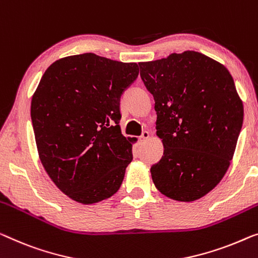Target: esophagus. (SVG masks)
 I'll return each mask as SVG.
<instances>
[{
    "mask_svg": "<svg viewBox=\"0 0 258 258\" xmlns=\"http://www.w3.org/2000/svg\"><path fill=\"white\" fill-rule=\"evenodd\" d=\"M149 136H151V134H149L148 131H144V132H142V134H141V137H140V141L144 142L146 140H148Z\"/></svg>",
    "mask_w": 258,
    "mask_h": 258,
    "instance_id": "1",
    "label": "esophagus"
}]
</instances>
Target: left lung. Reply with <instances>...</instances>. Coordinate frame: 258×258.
Masks as SVG:
<instances>
[{
	"instance_id": "1",
	"label": "left lung",
	"mask_w": 258,
	"mask_h": 258,
	"mask_svg": "<svg viewBox=\"0 0 258 258\" xmlns=\"http://www.w3.org/2000/svg\"><path fill=\"white\" fill-rule=\"evenodd\" d=\"M155 101L156 134L163 156L151 168L156 189L194 202L224 177L243 122V104L228 69L195 51L140 62Z\"/></svg>"
}]
</instances>
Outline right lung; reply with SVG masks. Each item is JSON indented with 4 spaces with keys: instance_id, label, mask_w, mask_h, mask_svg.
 <instances>
[{
    "instance_id": "right-lung-1",
    "label": "right lung",
    "mask_w": 258,
    "mask_h": 258,
    "mask_svg": "<svg viewBox=\"0 0 258 258\" xmlns=\"http://www.w3.org/2000/svg\"><path fill=\"white\" fill-rule=\"evenodd\" d=\"M138 75L136 62L84 53L56 60L38 84L31 101L38 154L73 201L89 205L120 187L133 159L119 126L120 97Z\"/></svg>"
}]
</instances>
